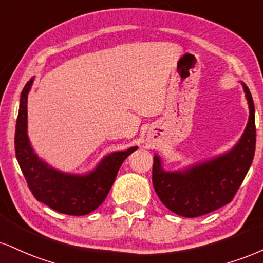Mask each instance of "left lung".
<instances>
[{"label": "left lung", "mask_w": 263, "mask_h": 263, "mask_svg": "<svg viewBox=\"0 0 263 263\" xmlns=\"http://www.w3.org/2000/svg\"><path fill=\"white\" fill-rule=\"evenodd\" d=\"M243 85L250 118L239 143L224 156L196 164L186 172L167 173L159 157H154L152 181L163 204L179 216L195 218L211 213L233 201L255 156V106L249 88Z\"/></svg>", "instance_id": "8db88e82"}]
</instances>
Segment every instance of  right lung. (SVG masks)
I'll list each match as a JSON object with an SVG mask.
<instances>
[{
    "label": "right lung",
    "instance_id": "right-lung-1",
    "mask_svg": "<svg viewBox=\"0 0 263 263\" xmlns=\"http://www.w3.org/2000/svg\"><path fill=\"white\" fill-rule=\"evenodd\" d=\"M31 84L33 80L28 82L22 90L20 112L15 123L14 148L18 164L27 180L28 187L37 201L60 213L85 216L103 203L123 160L137 147L109 154L94 172L85 176L68 175L52 169L39 159L28 140L27 101Z\"/></svg>",
    "mask_w": 263,
    "mask_h": 263
}]
</instances>
